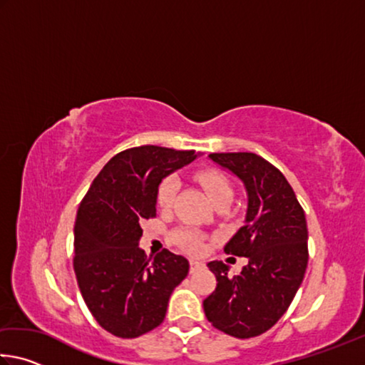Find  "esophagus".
I'll return each instance as SVG.
<instances>
[{
    "label": "esophagus",
    "instance_id": "esophagus-1",
    "mask_svg": "<svg viewBox=\"0 0 365 365\" xmlns=\"http://www.w3.org/2000/svg\"><path fill=\"white\" fill-rule=\"evenodd\" d=\"M202 267H205V264H202V262L195 261V259H191V261H190V272H191V274H193V272H196V270L202 269Z\"/></svg>",
    "mask_w": 365,
    "mask_h": 365
}]
</instances>
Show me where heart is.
Here are the masks:
<instances>
[{"label": "heart", "instance_id": "obj_1", "mask_svg": "<svg viewBox=\"0 0 365 365\" xmlns=\"http://www.w3.org/2000/svg\"><path fill=\"white\" fill-rule=\"evenodd\" d=\"M196 180L206 190V193L211 197L214 205H219V202L225 201L230 202L233 200L232 183L222 172L214 169L200 170L196 174ZM178 188H180V182H178V178L175 175L165 177L164 180L159 183L158 188V206L160 209H169L174 205ZM172 238H174V242L180 246V248L187 250L188 252H193V255H197V252L205 250V237H202V233L195 230V228H178V230L172 233Z\"/></svg>", "mask_w": 365, "mask_h": 365}]
</instances>
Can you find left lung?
Returning a JSON list of instances; mask_svg holds the SVG:
<instances>
[{"label": "left lung", "mask_w": 365, "mask_h": 365, "mask_svg": "<svg viewBox=\"0 0 365 365\" xmlns=\"http://www.w3.org/2000/svg\"><path fill=\"white\" fill-rule=\"evenodd\" d=\"M209 158L245 185V225L224 251L248 257V265L232 277L222 261L209 262L217 287L202 306L217 330L235 338H252L279 322L304 279L306 215L287 178L264 158L255 153H212Z\"/></svg>", "instance_id": "1"}]
</instances>
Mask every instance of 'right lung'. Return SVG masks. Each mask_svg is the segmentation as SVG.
Returning a JSON list of instances; mask_svg holds the SVG:
<instances>
[{"instance_id":"obj_1","label":"right lung","mask_w":365,"mask_h":365,"mask_svg":"<svg viewBox=\"0 0 365 365\" xmlns=\"http://www.w3.org/2000/svg\"><path fill=\"white\" fill-rule=\"evenodd\" d=\"M195 151L138 146L109 160L80 202L73 227V270L96 322L119 338L163 324L174 288L188 275L183 256L163 250L148 259L141 225L156 215L164 177L195 160Z\"/></svg>"}]
</instances>
